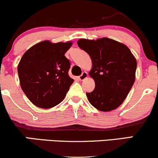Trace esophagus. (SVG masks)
Here are the masks:
<instances>
[{
    "label": "esophagus",
    "instance_id": "1",
    "mask_svg": "<svg viewBox=\"0 0 158 158\" xmlns=\"http://www.w3.org/2000/svg\"><path fill=\"white\" fill-rule=\"evenodd\" d=\"M87 76H88V75H87V72L85 71V72H83V73H81L80 76H79V79H80L81 81V80H84L85 79H86V78L87 77Z\"/></svg>",
    "mask_w": 158,
    "mask_h": 158
}]
</instances>
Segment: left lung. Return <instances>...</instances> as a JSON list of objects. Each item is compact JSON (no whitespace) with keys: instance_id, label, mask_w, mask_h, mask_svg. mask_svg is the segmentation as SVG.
I'll use <instances>...</instances> for the list:
<instances>
[{"instance_id":"left-lung-1","label":"left lung","mask_w":158,"mask_h":158,"mask_svg":"<svg viewBox=\"0 0 158 158\" xmlns=\"http://www.w3.org/2000/svg\"><path fill=\"white\" fill-rule=\"evenodd\" d=\"M77 44L92 60L89 75L94 79L95 89L86 93L89 102L100 111L116 109L135 80V57L127 45L110 38L80 39Z\"/></svg>"}]
</instances>
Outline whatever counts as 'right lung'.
Masks as SVG:
<instances>
[{
	"instance_id": "obj_1",
	"label": "right lung",
	"mask_w": 158,
	"mask_h": 158,
	"mask_svg": "<svg viewBox=\"0 0 158 158\" xmlns=\"http://www.w3.org/2000/svg\"><path fill=\"white\" fill-rule=\"evenodd\" d=\"M71 45V42L45 40L23 55L18 66L20 87L37 107H54L65 97L73 82L68 76L71 63L64 56Z\"/></svg>"
}]
</instances>
